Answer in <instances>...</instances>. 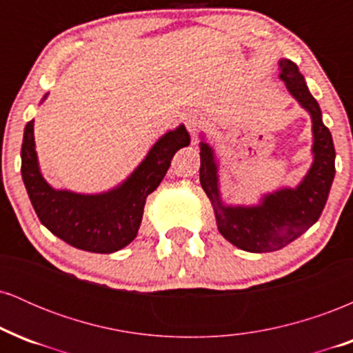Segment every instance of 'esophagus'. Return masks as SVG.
Masks as SVG:
<instances>
[{
  "label": "esophagus",
  "instance_id": "obj_1",
  "mask_svg": "<svg viewBox=\"0 0 353 353\" xmlns=\"http://www.w3.org/2000/svg\"><path fill=\"white\" fill-rule=\"evenodd\" d=\"M184 121H185V125H188L189 132L194 137L197 136L199 129L202 128V125H204V116H202V112L197 111V109H192V111H189L188 114H185Z\"/></svg>",
  "mask_w": 353,
  "mask_h": 353
}]
</instances>
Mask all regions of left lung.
<instances>
[{
    "instance_id": "left-lung-1",
    "label": "left lung",
    "mask_w": 353,
    "mask_h": 353,
    "mask_svg": "<svg viewBox=\"0 0 353 353\" xmlns=\"http://www.w3.org/2000/svg\"><path fill=\"white\" fill-rule=\"evenodd\" d=\"M281 79L290 94L309 111L314 132V163L295 189H281L267 194L259 205H224L219 192L217 163L212 148L201 143L199 179L212 202L217 229L230 244L247 252H272L301 237L319 221L325 208L335 176V148L332 134L322 123V111L307 88L297 64L290 59L279 61Z\"/></svg>"
}]
</instances>
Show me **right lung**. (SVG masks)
Segmentation results:
<instances>
[{"label":"right lung","instance_id":"right-lung-1","mask_svg":"<svg viewBox=\"0 0 353 353\" xmlns=\"http://www.w3.org/2000/svg\"><path fill=\"white\" fill-rule=\"evenodd\" d=\"M33 128L34 121L24 128L21 176L38 219L56 237L76 249L96 254L116 252L134 241L145 199L164 179L174 154L190 143L184 125L165 132L123 184L89 196L52 189L44 181L34 151Z\"/></svg>","mask_w":353,"mask_h":353}]
</instances>
